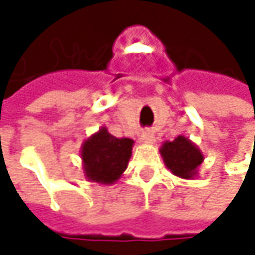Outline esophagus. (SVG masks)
<instances>
[{
    "instance_id": "1",
    "label": "esophagus",
    "mask_w": 255,
    "mask_h": 255,
    "mask_svg": "<svg viewBox=\"0 0 255 255\" xmlns=\"http://www.w3.org/2000/svg\"><path fill=\"white\" fill-rule=\"evenodd\" d=\"M140 140H141L143 143H153V140H155V132H153L150 128H144V129L141 131V134H140Z\"/></svg>"
}]
</instances>
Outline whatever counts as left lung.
I'll return each mask as SVG.
<instances>
[{"mask_svg": "<svg viewBox=\"0 0 255 255\" xmlns=\"http://www.w3.org/2000/svg\"><path fill=\"white\" fill-rule=\"evenodd\" d=\"M161 155L171 173L181 178L193 177L204 159L199 149L183 135H178L173 141H165L161 147Z\"/></svg>", "mask_w": 255, "mask_h": 255, "instance_id": "left-lung-1", "label": "left lung"}]
</instances>
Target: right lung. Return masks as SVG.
<instances>
[{
    "label": "right lung",
    "instance_id": "1",
    "mask_svg": "<svg viewBox=\"0 0 255 255\" xmlns=\"http://www.w3.org/2000/svg\"><path fill=\"white\" fill-rule=\"evenodd\" d=\"M131 138H117L102 128L82 146V161L87 177L96 183L117 181L127 168L132 149Z\"/></svg>",
    "mask_w": 255,
    "mask_h": 255
}]
</instances>
